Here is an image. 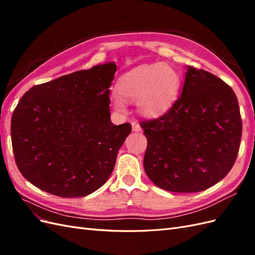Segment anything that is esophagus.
<instances>
[{
    "instance_id": "1",
    "label": "esophagus",
    "mask_w": 255,
    "mask_h": 255,
    "mask_svg": "<svg viewBox=\"0 0 255 255\" xmlns=\"http://www.w3.org/2000/svg\"><path fill=\"white\" fill-rule=\"evenodd\" d=\"M132 129L134 132H140L141 127L139 126V123L138 122H132Z\"/></svg>"
}]
</instances>
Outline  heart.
<instances>
[{"instance_id": "heart-1", "label": "heart", "mask_w": 255, "mask_h": 255, "mask_svg": "<svg viewBox=\"0 0 255 255\" xmlns=\"http://www.w3.org/2000/svg\"><path fill=\"white\" fill-rule=\"evenodd\" d=\"M180 87V76L171 67L140 65L120 76L118 91L112 94V101L120 113L127 111L126 101H136L137 111L141 115L157 117L173 105Z\"/></svg>"}]
</instances>
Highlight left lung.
<instances>
[{
  "label": "left lung",
  "mask_w": 255,
  "mask_h": 255,
  "mask_svg": "<svg viewBox=\"0 0 255 255\" xmlns=\"http://www.w3.org/2000/svg\"><path fill=\"white\" fill-rule=\"evenodd\" d=\"M180 97L161 117L142 121L144 171L161 189L197 192L232 169L242 139L237 98L214 74L186 66Z\"/></svg>",
  "instance_id": "1"
}]
</instances>
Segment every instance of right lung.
<instances>
[{
  "label": "right lung",
  "mask_w": 255,
  "mask_h": 255,
  "mask_svg": "<svg viewBox=\"0 0 255 255\" xmlns=\"http://www.w3.org/2000/svg\"><path fill=\"white\" fill-rule=\"evenodd\" d=\"M115 61L30 88L11 117L18 169L34 186L61 198L86 197L109 180L130 125L111 121Z\"/></svg>",
  "instance_id": "right-lung-1"
}]
</instances>
